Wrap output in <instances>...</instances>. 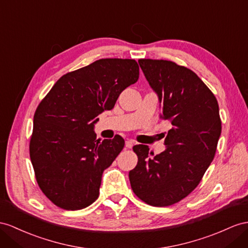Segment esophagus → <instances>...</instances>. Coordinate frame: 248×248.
Listing matches in <instances>:
<instances>
[{
	"label": "esophagus",
	"mask_w": 248,
	"mask_h": 248,
	"mask_svg": "<svg viewBox=\"0 0 248 248\" xmlns=\"http://www.w3.org/2000/svg\"><path fill=\"white\" fill-rule=\"evenodd\" d=\"M133 145H134V141H133V140H130V139H128V140L125 141V147L128 149H131Z\"/></svg>",
	"instance_id": "obj_1"
}]
</instances>
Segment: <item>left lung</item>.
Instances as JSON below:
<instances>
[{"label": "left lung", "instance_id": "left-lung-1", "mask_svg": "<svg viewBox=\"0 0 248 248\" xmlns=\"http://www.w3.org/2000/svg\"><path fill=\"white\" fill-rule=\"evenodd\" d=\"M138 62L157 94L160 117L173 128L164 139L166 150L153 158L148 145L133 147L138 162L129 173L130 183L145 203L169 206L193 192L213 161L221 135L219 106L192 70L163 60Z\"/></svg>", "mask_w": 248, "mask_h": 248}]
</instances>
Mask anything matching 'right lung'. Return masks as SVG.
Wrapping results in <instances>:
<instances>
[{
	"instance_id": "1",
	"label": "right lung",
	"mask_w": 248,
	"mask_h": 248,
	"mask_svg": "<svg viewBox=\"0 0 248 248\" xmlns=\"http://www.w3.org/2000/svg\"><path fill=\"white\" fill-rule=\"evenodd\" d=\"M138 78L135 60H98L62 76L41 101L33 117L30 159L42 192L55 205L76 211L98 198L104 170L124 140L117 135L100 141L94 124Z\"/></svg>"
}]
</instances>
